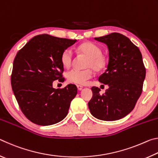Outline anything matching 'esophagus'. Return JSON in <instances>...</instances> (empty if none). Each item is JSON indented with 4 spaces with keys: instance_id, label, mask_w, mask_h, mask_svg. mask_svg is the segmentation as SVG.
I'll use <instances>...</instances> for the list:
<instances>
[{
    "instance_id": "1",
    "label": "esophagus",
    "mask_w": 158,
    "mask_h": 158,
    "mask_svg": "<svg viewBox=\"0 0 158 158\" xmlns=\"http://www.w3.org/2000/svg\"><path fill=\"white\" fill-rule=\"evenodd\" d=\"M77 89H78L79 90H81L83 89V86L81 85H77Z\"/></svg>"
}]
</instances>
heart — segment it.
I'll return each instance as SVG.
<instances>
[{
  "instance_id": "obj_1",
  "label": "heart",
  "mask_w": 158,
  "mask_h": 158,
  "mask_svg": "<svg viewBox=\"0 0 158 158\" xmlns=\"http://www.w3.org/2000/svg\"><path fill=\"white\" fill-rule=\"evenodd\" d=\"M78 52L83 55L86 56L89 59L85 63V68H89L83 70L73 69L68 72L66 77L69 83L84 85L89 79L93 77L92 69L96 72L103 70L106 67V60L105 56L102 55L101 48L91 42H86L80 44L77 48ZM74 54L73 51L69 48L63 50L60 55V61L63 65L68 68L73 64Z\"/></svg>"
}]
</instances>
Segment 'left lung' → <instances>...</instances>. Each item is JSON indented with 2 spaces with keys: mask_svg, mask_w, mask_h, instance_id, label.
I'll return each instance as SVG.
<instances>
[{
  "mask_svg": "<svg viewBox=\"0 0 158 158\" xmlns=\"http://www.w3.org/2000/svg\"><path fill=\"white\" fill-rule=\"evenodd\" d=\"M95 40L106 44L109 49L107 68L98 78L109 89L100 95L99 88L92 87L89 108L96 118L116 121L133 110L142 92L146 77L142 55L139 48L121 33H112Z\"/></svg>",
  "mask_w": 158,
  "mask_h": 158,
  "instance_id": "left-lung-1",
  "label": "left lung"
}]
</instances>
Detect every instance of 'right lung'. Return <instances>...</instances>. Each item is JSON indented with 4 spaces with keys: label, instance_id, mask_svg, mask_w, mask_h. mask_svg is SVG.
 Here are the masks:
<instances>
[{
    "label": "right lung",
    "instance_id": "right-lung-1",
    "mask_svg": "<svg viewBox=\"0 0 158 158\" xmlns=\"http://www.w3.org/2000/svg\"><path fill=\"white\" fill-rule=\"evenodd\" d=\"M77 40L42 34L33 37L19 51L13 62L11 85L21 111L39 125L60 122L68 113L77 93L74 84L55 89L53 81L64 80L60 55Z\"/></svg>",
    "mask_w": 158,
    "mask_h": 158
}]
</instances>
